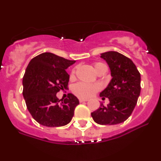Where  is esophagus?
I'll return each instance as SVG.
<instances>
[{"mask_svg": "<svg viewBox=\"0 0 161 161\" xmlns=\"http://www.w3.org/2000/svg\"><path fill=\"white\" fill-rule=\"evenodd\" d=\"M87 99H84V98H80L79 102H87Z\"/></svg>", "mask_w": 161, "mask_h": 161, "instance_id": "34e87169", "label": "esophagus"}]
</instances>
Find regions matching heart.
<instances>
[{
  "label": "heart",
  "mask_w": 161,
  "mask_h": 161,
  "mask_svg": "<svg viewBox=\"0 0 161 161\" xmlns=\"http://www.w3.org/2000/svg\"><path fill=\"white\" fill-rule=\"evenodd\" d=\"M93 68H94L95 72H97L98 70H100L102 68H106V65L103 64L102 63H95L93 64ZM75 69L71 72L70 76L73 78L75 76ZM101 89V86L97 84H86L83 83V82H79L73 85L72 87V92L76 96L79 97L81 98H89L91 97L92 96L97 93L98 91Z\"/></svg>",
  "instance_id": "b5f03b06"
}]
</instances>
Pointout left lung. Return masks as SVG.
I'll return each instance as SVG.
<instances>
[{
  "mask_svg": "<svg viewBox=\"0 0 161 161\" xmlns=\"http://www.w3.org/2000/svg\"><path fill=\"white\" fill-rule=\"evenodd\" d=\"M107 62L112 80L100 93L102 99L109 98V103L91 113L95 123L114 125L123 123L133 112L140 94V73L130 59L117 52L101 54Z\"/></svg>",
  "mask_w": 161,
  "mask_h": 161,
  "instance_id": "obj_1",
  "label": "left lung"
}]
</instances>
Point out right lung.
<instances>
[{
  "instance_id": "1",
  "label": "right lung",
  "mask_w": 161,
  "mask_h": 161,
  "mask_svg": "<svg viewBox=\"0 0 161 161\" xmlns=\"http://www.w3.org/2000/svg\"><path fill=\"white\" fill-rule=\"evenodd\" d=\"M76 61L45 52L30 61L24 74L23 97L33 119L49 127L65 126L74 115L79 100L72 93L59 100L56 93L68 89L66 69Z\"/></svg>"
}]
</instances>
